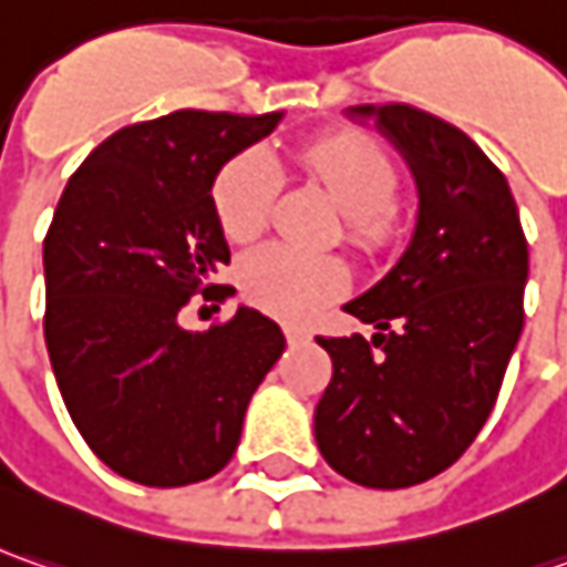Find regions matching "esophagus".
Instances as JSON below:
<instances>
[{"mask_svg":"<svg viewBox=\"0 0 567 567\" xmlns=\"http://www.w3.org/2000/svg\"><path fill=\"white\" fill-rule=\"evenodd\" d=\"M282 332H285V339H288V344H303V342H310V332L303 329V326H282Z\"/></svg>","mask_w":567,"mask_h":567,"instance_id":"34e87169","label":"esophagus"}]
</instances>
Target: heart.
<instances>
[{"label":"heart","instance_id":"heart-1","mask_svg":"<svg viewBox=\"0 0 567 567\" xmlns=\"http://www.w3.org/2000/svg\"><path fill=\"white\" fill-rule=\"evenodd\" d=\"M301 168L326 187L344 213V241L361 257H377L399 238L401 175L392 153L358 131H336L303 144ZM279 166L264 150L228 159L213 182L216 225L231 245L260 238L279 200ZM238 282L257 310L279 320H310L344 291L348 272L336 257L298 254L282 245L250 250L238 266Z\"/></svg>","mask_w":567,"mask_h":567}]
</instances>
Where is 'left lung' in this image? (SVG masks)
<instances>
[{"instance_id":"1","label":"left lung","mask_w":567,"mask_h":567,"mask_svg":"<svg viewBox=\"0 0 567 567\" xmlns=\"http://www.w3.org/2000/svg\"><path fill=\"white\" fill-rule=\"evenodd\" d=\"M417 178L414 241L392 272L344 303L380 332L317 342L332 358L313 430L322 458L370 489L436 477L489 417L524 329L527 238L512 187L483 150L408 103L358 106Z\"/></svg>"}]
</instances>
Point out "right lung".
Segmentation results:
<instances>
[{
	"instance_id": "1",
	"label": "right lung",
	"mask_w": 567,
	"mask_h": 567,
	"mask_svg": "<svg viewBox=\"0 0 567 567\" xmlns=\"http://www.w3.org/2000/svg\"><path fill=\"white\" fill-rule=\"evenodd\" d=\"M279 112L178 109L106 137L69 178L43 238V336L90 452L144 486H187L231 461L250 395L282 358L260 310L187 332L178 313L228 257L209 187Z\"/></svg>"
}]
</instances>
